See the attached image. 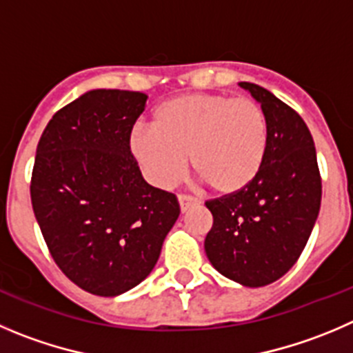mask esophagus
Returning <instances> with one entry per match:
<instances>
[{
	"mask_svg": "<svg viewBox=\"0 0 353 353\" xmlns=\"http://www.w3.org/2000/svg\"><path fill=\"white\" fill-rule=\"evenodd\" d=\"M179 203H180V210L187 211L192 206H197V204H199V199H196V197L192 196H185V194H180Z\"/></svg>",
	"mask_w": 353,
	"mask_h": 353,
	"instance_id": "1",
	"label": "esophagus"
}]
</instances>
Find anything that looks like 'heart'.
<instances>
[{"label": "heart", "mask_w": 353, "mask_h": 353, "mask_svg": "<svg viewBox=\"0 0 353 353\" xmlns=\"http://www.w3.org/2000/svg\"><path fill=\"white\" fill-rule=\"evenodd\" d=\"M152 130H135L130 149L147 179L173 187L183 179L187 157L213 192L246 189L267 156V116L256 100L225 93H189L159 103Z\"/></svg>", "instance_id": "heart-1"}]
</instances>
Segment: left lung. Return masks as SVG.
<instances>
[{
  "instance_id": "left-lung-1",
  "label": "left lung",
  "mask_w": 353,
  "mask_h": 353,
  "mask_svg": "<svg viewBox=\"0 0 353 353\" xmlns=\"http://www.w3.org/2000/svg\"><path fill=\"white\" fill-rule=\"evenodd\" d=\"M239 85L265 110L267 156L246 189L206 201L213 227L204 250L221 275L260 288L281 279L300 258L321 210L322 180L300 114L261 86Z\"/></svg>"
}]
</instances>
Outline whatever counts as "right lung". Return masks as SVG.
Listing matches in <instances>:
<instances>
[{
    "instance_id": "add662e5",
    "label": "right lung",
    "mask_w": 353,
    "mask_h": 353,
    "mask_svg": "<svg viewBox=\"0 0 353 353\" xmlns=\"http://www.w3.org/2000/svg\"><path fill=\"white\" fill-rule=\"evenodd\" d=\"M145 93L92 90L53 114L36 149L31 201L50 254L76 286L117 296L152 272L180 214L130 149Z\"/></svg>"
}]
</instances>
